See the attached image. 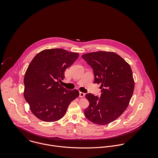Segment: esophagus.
<instances>
[{
  "label": "esophagus",
  "instance_id": "obj_1",
  "mask_svg": "<svg viewBox=\"0 0 158 158\" xmlns=\"http://www.w3.org/2000/svg\"><path fill=\"white\" fill-rule=\"evenodd\" d=\"M85 95V94L83 93V92H80L79 93V96L80 97H84Z\"/></svg>",
  "mask_w": 158,
  "mask_h": 158
}]
</instances>
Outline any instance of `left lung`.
Returning a JSON list of instances; mask_svg holds the SVG:
<instances>
[{"label": "left lung", "instance_id": "1", "mask_svg": "<svg viewBox=\"0 0 158 158\" xmlns=\"http://www.w3.org/2000/svg\"><path fill=\"white\" fill-rule=\"evenodd\" d=\"M81 57L93 69L94 83L100 84V97L89 93V102L85 115L91 122L107 125L120 117L132 97L135 82L130 66L118 55L98 51Z\"/></svg>", "mask_w": 158, "mask_h": 158}]
</instances>
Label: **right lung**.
<instances>
[{
	"label": "right lung",
	"mask_w": 158,
	"mask_h": 158,
	"mask_svg": "<svg viewBox=\"0 0 158 158\" xmlns=\"http://www.w3.org/2000/svg\"><path fill=\"white\" fill-rule=\"evenodd\" d=\"M78 56L62 48L46 49L30 63L23 79V96L39 119L47 122L60 120L70 102L79 96L78 90H68L59 83Z\"/></svg>",
	"instance_id": "right-lung-1"
}]
</instances>
